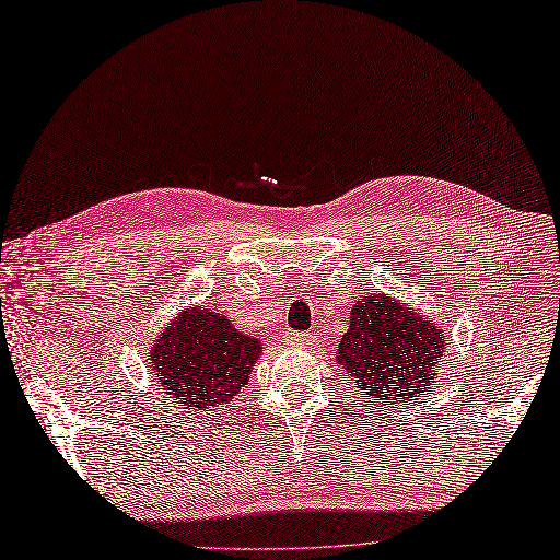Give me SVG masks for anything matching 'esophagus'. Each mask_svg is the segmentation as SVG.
Returning a JSON list of instances; mask_svg holds the SVG:
<instances>
[{
    "label": "esophagus",
    "mask_w": 560,
    "mask_h": 560,
    "mask_svg": "<svg viewBox=\"0 0 560 560\" xmlns=\"http://www.w3.org/2000/svg\"><path fill=\"white\" fill-rule=\"evenodd\" d=\"M314 339V335H310V332H298V330H288L285 332V341L288 345H300V347H304V345H310V341Z\"/></svg>",
    "instance_id": "34e87169"
}]
</instances>
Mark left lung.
<instances>
[{
  "mask_svg": "<svg viewBox=\"0 0 560 560\" xmlns=\"http://www.w3.org/2000/svg\"><path fill=\"white\" fill-rule=\"evenodd\" d=\"M446 335L384 293L363 295L337 349V365L360 395L407 400L425 395L444 353Z\"/></svg>",
  "mask_w": 560,
  "mask_h": 560,
  "instance_id": "8db88e82",
  "label": "left lung"
}]
</instances>
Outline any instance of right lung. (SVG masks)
Returning <instances> with one entry per match:
<instances>
[{"label":"right lung","mask_w":560,"mask_h":560,"mask_svg":"<svg viewBox=\"0 0 560 560\" xmlns=\"http://www.w3.org/2000/svg\"><path fill=\"white\" fill-rule=\"evenodd\" d=\"M260 341L205 306H192L162 332L151 349L160 386L184 409L225 405L248 382Z\"/></svg>","instance_id":"right-lung-1"}]
</instances>
